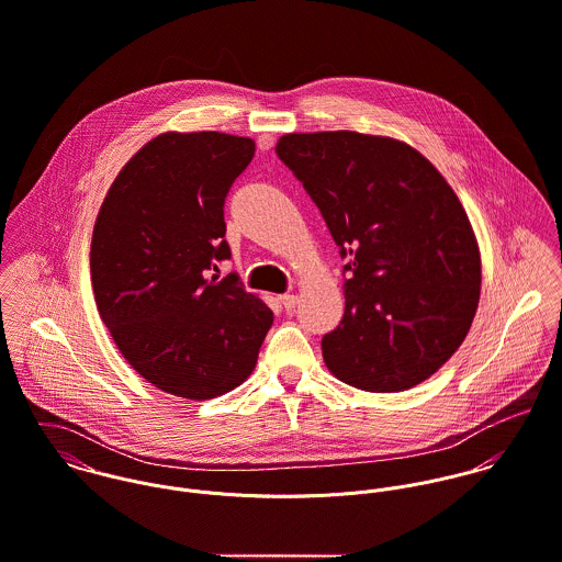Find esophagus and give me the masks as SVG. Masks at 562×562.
<instances>
[{
	"mask_svg": "<svg viewBox=\"0 0 562 562\" xmlns=\"http://www.w3.org/2000/svg\"><path fill=\"white\" fill-rule=\"evenodd\" d=\"M280 302H282V306H284L286 311H293V308L297 306L300 297H297V295H293V293H284V295H280Z\"/></svg>",
	"mask_w": 562,
	"mask_h": 562,
	"instance_id": "obj_1",
	"label": "esophagus"
}]
</instances>
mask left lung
I'll return each instance as SVG.
<instances>
[{
  "instance_id": "8db88e82",
  "label": "left lung",
  "mask_w": 562,
  "mask_h": 562,
  "mask_svg": "<svg viewBox=\"0 0 562 562\" xmlns=\"http://www.w3.org/2000/svg\"><path fill=\"white\" fill-rule=\"evenodd\" d=\"M276 154L347 262L345 313L322 338L328 369L371 393L430 378L467 337L482 282L473 229L446 178L411 145L349 130L284 134Z\"/></svg>"
}]
</instances>
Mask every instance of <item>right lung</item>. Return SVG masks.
Instances as JSON below:
<instances>
[{"mask_svg": "<svg viewBox=\"0 0 562 562\" xmlns=\"http://www.w3.org/2000/svg\"><path fill=\"white\" fill-rule=\"evenodd\" d=\"M251 138L167 132L121 169L100 209L91 278L102 322L123 358L165 393L211 400L254 369L273 313L236 273L224 204L251 162Z\"/></svg>", "mask_w": 562, "mask_h": 562, "instance_id": "add662e5", "label": "right lung"}]
</instances>
